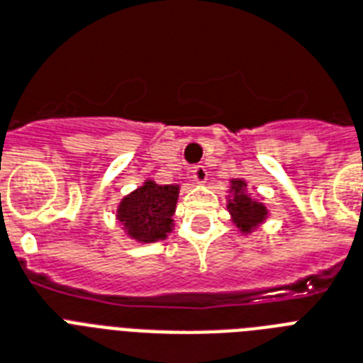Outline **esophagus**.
Masks as SVG:
<instances>
[{
	"instance_id": "esophagus-1",
	"label": "esophagus",
	"mask_w": 363,
	"mask_h": 363,
	"mask_svg": "<svg viewBox=\"0 0 363 363\" xmlns=\"http://www.w3.org/2000/svg\"><path fill=\"white\" fill-rule=\"evenodd\" d=\"M190 179H192L196 184H203L207 181V169L203 165H194L192 171H190Z\"/></svg>"
}]
</instances>
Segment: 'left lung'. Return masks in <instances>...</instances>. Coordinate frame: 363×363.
Here are the masks:
<instances>
[{"mask_svg":"<svg viewBox=\"0 0 363 363\" xmlns=\"http://www.w3.org/2000/svg\"><path fill=\"white\" fill-rule=\"evenodd\" d=\"M226 209L232 216L233 226L238 228L241 235H250L269 216V209L265 207L264 198L259 194L252 196L245 179H232L230 181Z\"/></svg>","mask_w":363,"mask_h":363,"instance_id":"8db88e82","label":"left lung"}]
</instances>
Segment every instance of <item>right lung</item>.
I'll return each mask as SVG.
<instances>
[{"mask_svg": "<svg viewBox=\"0 0 363 363\" xmlns=\"http://www.w3.org/2000/svg\"><path fill=\"white\" fill-rule=\"evenodd\" d=\"M179 184H156L147 179L141 186L121 199L116 207V220L122 224L125 238L135 242L162 241L175 228L177 201H179Z\"/></svg>", "mask_w": 363, "mask_h": 363, "instance_id": "add662e5", "label": "right lung"}]
</instances>
